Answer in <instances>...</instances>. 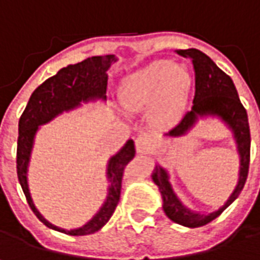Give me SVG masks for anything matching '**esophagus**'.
I'll use <instances>...</instances> for the list:
<instances>
[{"mask_svg": "<svg viewBox=\"0 0 260 260\" xmlns=\"http://www.w3.org/2000/svg\"><path fill=\"white\" fill-rule=\"evenodd\" d=\"M154 144H155L154 135L145 134V132L138 135L137 139H135V148H137L138 154H147V152H149L152 149V147H154Z\"/></svg>", "mask_w": 260, "mask_h": 260, "instance_id": "1", "label": "esophagus"}]
</instances>
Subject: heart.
<instances>
[{
	"instance_id": "heart-1",
	"label": "heart",
	"mask_w": 260,
	"mask_h": 260,
	"mask_svg": "<svg viewBox=\"0 0 260 260\" xmlns=\"http://www.w3.org/2000/svg\"><path fill=\"white\" fill-rule=\"evenodd\" d=\"M190 85L191 77L187 69L174 66L170 60H157L123 80L119 99L131 112L151 106V123L158 128H170L183 115Z\"/></svg>"
}]
</instances>
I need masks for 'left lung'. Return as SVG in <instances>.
Segmentation results:
<instances>
[{
    "mask_svg": "<svg viewBox=\"0 0 260 260\" xmlns=\"http://www.w3.org/2000/svg\"><path fill=\"white\" fill-rule=\"evenodd\" d=\"M177 53L192 61L194 73H196V93H194L191 111L185 113L183 119L173 129L167 132L166 137H171V138L183 137L196 125L199 118L217 116L233 132L237 152L240 157L237 185L230 194L228 202L219 210L211 211L209 214L187 209L175 196L167 170L159 166H155L154 168V173L151 177L152 181L159 188L162 197V209L166 211L167 217L185 228H200L219 217L243 190L249 173V162H250V129H249L246 109L243 108L239 99L235 83L230 76L217 68V64L200 50H177Z\"/></svg>",
    "mask_w": 260,
    "mask_h": 260,
    "instance_id": "8db88e82",
    "label": "left lung"
}]
</instances>
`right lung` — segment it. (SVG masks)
I'll use <instances>...</instances> for the list:
<instances>
[{"label":"right lung","mask_w":260,"mask_h":260,"mask_svg":"<svg viewBox=\"0 0 260 260\" xmlns=\"http://www.w3.org/2000/svg\"><path fill=\"white\" fill-rule=\"evenodd\" d=\"M116 61L113 54L108 56H93L76 63L69 64L68 68L58 70L54 76L49 77L44 83H41L30 96L23 115L18 122V142H17V175L21 184L24 196L32 213L37 216L41 223L47 228L54 229L57 232L66 233L70 236H85L92 235L108 223L113 211L118 206L121 197L122 177L125 167L128 166L132 158L135 157V145L129 139L119 152H116L108 161L106 175L109 181L108 196L99 211L94 214L82 228L60 229L49 223L36 209L32 203L31 194L28 190V162L31 157V149L34 145V137L40 125L54 119L57 115L72 111L82 102H90L96 99H106V86H108V69Z\"/></svg>","instance_id":"1"}]
</instances>
